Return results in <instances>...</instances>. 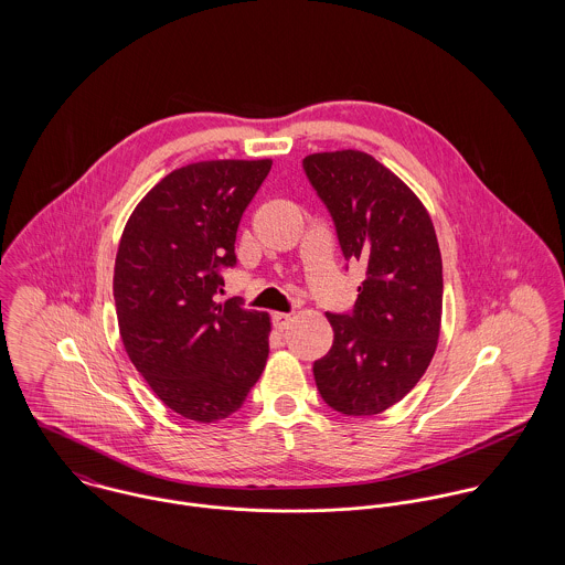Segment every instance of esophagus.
I'll return each instance as SVG.
<instances>
[{
	"mask_svg": "<svg viewBox=\"0 0 565 565\" xmlns=\"http://www.w3.org/2000/svg\"><path fill=\"white\" fill-rule=\"evenodd\" d=\"M271 323H274V328H276L278 332H282V330L289 328L291 316H289V313H274V316H271Z\"/></svg>",
	"mask_w": 565,
	"mask_h": 565,
	"instance_id": "obj_1",
	"label": "esophagus"
}]
</instances>
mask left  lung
Instances as JSON below:
<instances>
[{
	"mask_svg": "<svg viewBox=\"0 0 565 565\" xmlns=\"http://www.w3.org/2000/svg\"><path fill=\"white\" fill-rule=\"evenodd\" d=\"M302 169L343 258L365 265L354 309L326 313L334 339L313 363L318 392L343 415H376L417 385L437 348L444 276L435 228L415 193L365 152L311 154Z\"/></svg>",
	"mask_w": 565,
	"mask_h": 565,
	"instance_id": "8db88e82",
	"label": "left lung"
}]
</instances>
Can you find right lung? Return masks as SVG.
I'll return each mask as SVG.
<instances>
[{"label":"right lung","instance_id":"right-lung-1","mask_svg":"<svg viewBox=\"0 0 565 565\" xmlns=\"http://www.w3.org/2000/svg\"><path fill=\"white\" fill-rule=\"evenodd\" d=\"M269 169L267 159L180 167L139 202L119 242L113 296L124 348L162 403L193 422L239 411L267 361V313L217 294Z\"/></svg>","mask_w":565,"mask_h":565}]
</instances>
